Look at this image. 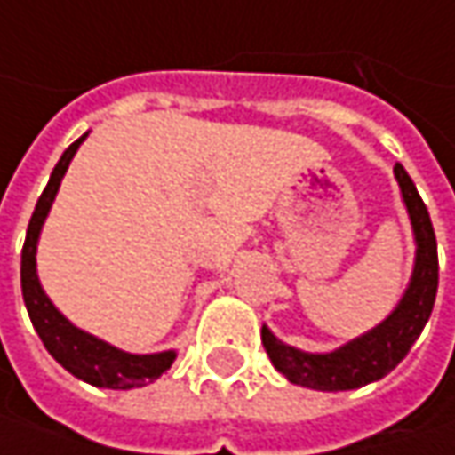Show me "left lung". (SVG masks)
I'll use <instances>...</instances> for the list:
<instances>
[{"label":"left lung","mask_w":455,"mask_h":455,"mask_svg":"<svg viewBox=\"0 0 455 455\" xmlns=\"http://www.w3.org/2000/svg\"><path fill=\"white\" fill-rule=\"evenodd\" d=\"M402 201L407 205L417 252L410 285L387 319L332 353H304L281 342L262 324V345L273 365L291 384L316 391H347L373 384L391 373L425 330L438 293V242L430 213L402 164L394 167Z\"/></svg>","instance_id":"obj_1"}]
</instances>
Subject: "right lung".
<instances>
[{
    "mask_svg": "<svg viewBox=\"0 0 455 455\" xmlns=\"http://www.w3.org/2000/svg\"><path fill=\"white\" fill-rule=\"evenodd\" d=\"M84 139H87V133L82 139H76L61 154L59 164L51 172L45 190L36 203L33 219L28 224L25 247H22V265H20L22 299H25L30 322L43 339L45 350L56 358V363H61L71 376L100 388L144 387L148 381H156L172 365L177 353L164 350V353H151V355H133V353H123L118 347H113L110 342L74 327L67 316L51 304V299L45 296L41 281H38V270H36V252H38V236H41L43 221L53 205L59 185L67 174L76 148Z\"/></svg>",
    "mask_w": 455,
    "mask_h": 455,
    "instance_id": "1",
    "label": "right lung"
}]
</instances>
